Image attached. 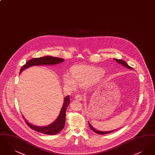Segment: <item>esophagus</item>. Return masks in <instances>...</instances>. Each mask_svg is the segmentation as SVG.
<instances>
[{
	"label": "esophagus",
	"instance_id": "1",
	"mask_svg": "<svg viewBox=\"0 0 155 155\" xmlns=\"http://www.w3.org/2000/svg\"><path fill=\"white\" fill-rule=\"evenodd\" d=\"M75 99L77 100V101H81L82 100V96L80 95H77L76 96H75Z\"/></svg>",
	"mask_w": 155,
	"mask_h": 155
}]
</instances>
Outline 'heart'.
Returning a JSON list of instances; mask_svg holds the SVG:
<instances>
[{"label": "heart", "instance_id": "heart-1", "mask_svg": "<svg viewBox=\"0 0 155 155\" xmlns=\"http://www.w3.org/2000/svg\"><path fill=\"white\" fill-rule=\"evenodd\" d=\"M70 75H63L62 80L64 85L74 89L76 86L85 87L97 81L103 75V71L97 68L87 65H75L70 70Z\"/></svg>", "mask_w": 155, "mask_h": 155}]
</instances>
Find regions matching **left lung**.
<instances>
[{
    "mask_svg": "<svg viewBox=\"0 0 155 155\" xmlns=\"http://www.w3.org/2000/svg\"><path fill=\"white\" fill-rule=\"evenodd\" d=\"M114 60H115V61H116L119 64H121L122 66H123L124 67H125L126 68H128V69H131V70H133V68H132L128 64H127V63L124 61V60H120V59H114ZM88 124L89 126V127H90V128L94 131V132H95V133H96V134H101V135H104V134H109V133H112V132H113V131H115L116 130H117H117H112V131H99V130H96L95 129L94 127H93V126L91 125V124H90V123L88 121Z\"/></svg>",
    "mask_w": 155,
    "mask_h": 155,
    "instance_id": "obj_1",
    "label": "left lung"
}]
</instances>
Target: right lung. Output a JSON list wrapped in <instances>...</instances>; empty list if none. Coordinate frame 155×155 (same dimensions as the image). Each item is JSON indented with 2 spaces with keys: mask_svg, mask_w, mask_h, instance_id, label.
<instances>
[{
  "mask_svg": "<svg viewBox=\"0 0 155 155\" xmlns=\"http://www.w3.org/2000/svg\"><path fill=\"white\" fill-rule=\"evenodd\" d=\"M63 61H64V59L62 58L53 57L51 56H46L38 58H33L28 60L25 65L22 66L20 69V71L19 74H21L22 71L29 68L30 67L41 66V65L53 66V65L61 63ZM69 103H70V97L69 95H68L66 96L65 98L64 99L63 104L60 110L58 118L56 119V120L54 122L46 126L40 127V126L32 124L29 122H28V121H27L26 119L23 116L22 117L24 119V120L25 121L27 124L28 125L31 129L36 131L37 132L42 133L44 134L54 135L60 132L64 127L65 121H66V112Z\"/></svg>",
  "mask_w": 155,
  "mask_h": 155,
  "instance_id": "right-lung-1",
  "label": "right lung"
}]
</instances>
